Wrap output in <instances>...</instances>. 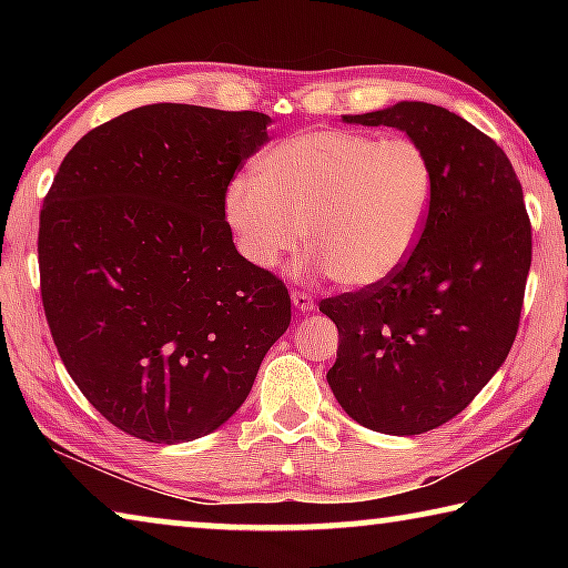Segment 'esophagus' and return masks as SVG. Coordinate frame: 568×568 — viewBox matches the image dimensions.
Here are the masks:
<instances>
[{
    "mask_svg": "<svg viewBox=\"0 0 568 568\" xmlns=\"http://www.w3.org/2000/svg\"><path fill=\"white\" fill-rule=\"evenodd\" d=\"M291 301H293V305H295L301 313H311L313 307H315L313 297L307 295V293H303V291H293V293H291Z\"/></svg>",
    "mask_w": 568,
    "mask_h": 568,
    "instance_id": "obj_1",
    "label": "esophagus"
}]
</instances>
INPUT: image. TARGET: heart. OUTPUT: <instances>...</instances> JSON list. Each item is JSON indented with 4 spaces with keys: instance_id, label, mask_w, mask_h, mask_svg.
Here are the masks:
<instances>
[{
    "instance_id": "heart-1",
    "label": "heart",
    "mask_w": 568,
    "mask_h": 568,
    "mask_svg": "<svg viewBox=\"0 0 568 568\" xmlns=\"http://www.w3.org/2000/svg\"><path fill=\"white\" fill-rule=\"evenodd\" d=\"M255 175H237L225 190L240 253L273 271L303 227L311 261L353 291L386 283L408 263L436 190L420 142L351 130L293 134L257 158Z\"/></svg>"
}]
</instances>
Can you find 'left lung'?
I'll return each mask as SVG.
<instances>
[{
	"label": "left lung",
	"mask_w": 568,
	"mask_h": 568,
	"mask_svg": "<svg viewBox=\"0 0 568 568\" xmlns=\"http://www.w3.org/2000/svg\"><path fill=\"white\" fill-rule=\"evenodd\" d=\"M396 128L434 162V205L408 263L376 287L321 301L338 325L328 386L361 426L418 436L458 416L494 378L521 318L531 223L506 152L428 102L343 114Z\"/></svg>",
	"instance_id": "8db88e82"
}]
</instances>
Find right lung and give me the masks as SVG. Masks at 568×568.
<instances>
[{"instance_id": "add662e5", "label": "right lung", "mask_w": 568, "mask_h": 568, "mask_svg": "<svg viewBox=\"0 0 568 568\" xmlns=\"http://www.w3.org/2000/svg\"><path fill=\"white\" fill-rule=\"evenodd\" d=\"M263 112L145 104L67 152L40 215L42 303L77 388L150 444L217 430L291 325L283 281L235 250L225 190Z\"/></svg>"}]
</instances>
